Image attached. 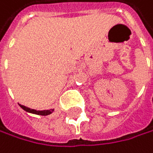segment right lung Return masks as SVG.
Masks as SVG:
<instances>
[{
  "label": "right lung",
  "instance_id": "obj_1",
  "mask_svg": "<svg viewBox=\"0 0 153 153\" xmlns=\"http://www.w3.org/2000/svg\"><path fill=\"white\" fill-rule=\"evenodd\" d=\"M19 106H20V107L22 108L24 111H26V112H29V113H32V114H36V115H40V116H48V115L51 114V113H53V112L54 111V109L43 110V111H36V110H35V109H31V108L26 107V106H24V105H20V104H19Z\"/></svg>",
  "mask_w": 153,
  "mask_h": 153
}]
</instances>
